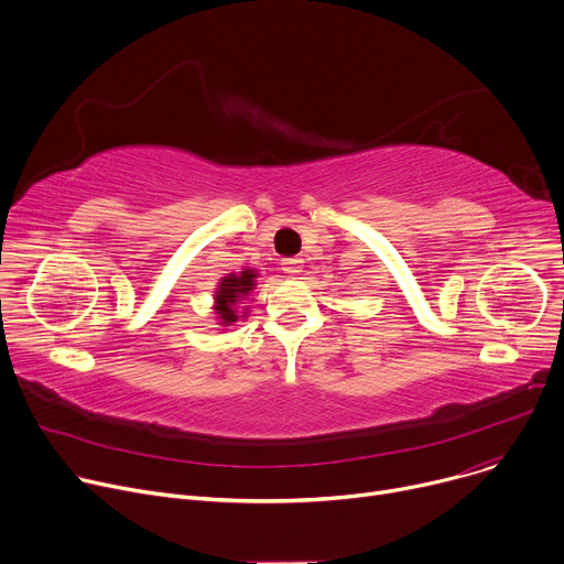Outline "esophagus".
Returning a JSON list of instances; mask_svg holds the SVG:
<instances>
[{
    "label": "esophagus",
    "mask_w": 564,
    "mask_h": 564,
    "mask_svg": "<svg viewBox=\"0 0 564 564\" xmlns=\"http://www.w3.org/2000/svg\"><path fill=\"white\" fill-rule=\"evenodd\" d=\"M281 265H283L285 274L299 276V274H302V270H304V260L302 258H283Z\"/></svg>",
    "instance_id": "34e87169"
}]
</instances>
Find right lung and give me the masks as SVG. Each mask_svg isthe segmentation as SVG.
<instances>
[{
  "mask_svg": "<svg viewBox=\"0 0 564 564\" xmlns=\"http://www.w3.org/2000/svg\"><path fill=\"white\" fill-rule=\"evenodd\" d=\"M253 270H245L240 272L238 276L236 274H229L224 276L219 288H217V294H215V311L219 315V324H234L238 322V317H245V315H238V304L242 302V299L253 290Z\"/></svg>",
  "mask_w": 564,
  "mask_h": 564,
  "instance_id": "right-lung-1",
  "label": "right lung"
}]
</instances>
